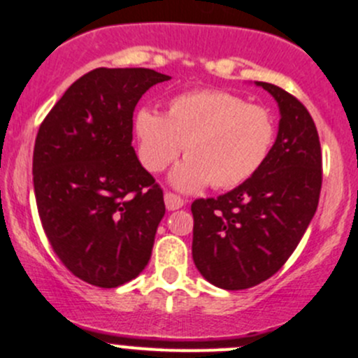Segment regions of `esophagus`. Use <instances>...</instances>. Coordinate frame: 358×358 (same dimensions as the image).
Masks as SVG:
<instances>
[{"instance_id":"34e87169","label":"esophagus","mask_w":358,"mask_h":358,"mask_svg":"<svg viewBox=\"0 0 358 358\" xmlns=\"http://www.w3.org/2000/svg\"><path fill=\"white\" fill-rule=\"evenodd\" d=\"M164 202H166V209L168 211H175V209H180L183 206V199L180 196L173 192H166L164 194Z\"/></svg>"}]
</instances>
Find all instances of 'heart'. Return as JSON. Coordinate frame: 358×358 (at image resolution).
Here are the masks:
<instances>
[{
  "label": "heart",
  "instance_id": "heart-1",
  "mask_svg": "<svg viewBox=\"0 0 358 358\" xmlns=\"http://www.w3.org/2000/svg\"><path fill=\"white\" fill-rule=\"evenodd\" d=\"M133 128L140 162L150 173L164 171L183 145L185 162L171 175L180 190L241 185L265 164L277 135L272 112L223 90L180 93L164 115L140 109Z\"/></svg>",
  "mask_w": 358,
  "mask_h": 358
}]
</instances>
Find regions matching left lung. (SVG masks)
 Returning a JSON list of instances; mask_svg holds the SVG:
<instances>
[{
  "label": "left lung",
  "instance_id": "obj_1",
  "mask_svg": "<svg viewBox=\"0 0 358 358\" xmlns=\"http://www.w3.org/2000/svg\"><path fill=\"white\" fill-rule=\"evenodd\" d=\"M277 100L280 122L265 164L230 192L192 202V258L229 291L258 286L282 268L308 229L322 187L315 122L296 96L256 83Z\"/></svg>",
  "mask_w": 358,
  "mask_h": 358
}]
</instances>
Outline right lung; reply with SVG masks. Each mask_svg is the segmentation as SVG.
Segmentation results:
<instances>
[{"mask_svg": "<svg viewBox=\"0 0 358 358\" xmlns=\"http://www.w3.org/2000/svg\"><path fill=\"white\" fill-rule=\"evenodd\" d=\"M168 79L143 67L93 69L39 126L32 180L43 230L64 266L92 286L129 282L152 255L166 208L131 147L133 110Z\"/></svg>", "mask_w": 358, "mask_h": 358, "instance_id": "obj_1", "label": "right lung"}]
</instances>
